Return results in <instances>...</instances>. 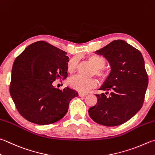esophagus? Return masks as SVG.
I'll return each mask as SVG.
<instances>
[{"label": "esophagus", "mask_w": 155, "mask_h": 155, "mask_svg": "<svg viewBox=\"0 0 155 155\" xmlns=\"http://www.w3.org/2000/svg\"><path fill=\"white\" fill-rule=\"evenodd\" d=\"M78 95L80 96H85L87 95L86 93H81V92H79L78 93Z\"/></svg>", "instance_id": "34e87169"}]
</instances>
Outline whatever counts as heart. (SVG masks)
<instances>
[{
    "instance_id": "heart-1",
    "label": "heart",
    "mask_w": 155,
    "mask_h": 155,
    "mask_svg": "<svg viewBox=\"0 0 155 155\" xmlns=\"http://www.w3.org/2000/svg\"><path fill=\"white\" fill-rule=\"evenodd\" d=\"M87 61L94 66L93 74H95L101 80H107L109 77V71L104 67L106 65L104 58L98 55L92 54L86 57ZM78 66V59L76 57L70 59L68 63V70L69 73L75 71ZM68 86L71 88L81 92H86L87 90L93 88L97 85V80L95 78L86 79L80 76H74L69 78L68 81Z\"/></svg>"
}]
</instances>
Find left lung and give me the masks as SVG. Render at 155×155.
Returning a JSON list of instances; mask_svg holds the SVG:
<instances>
[{"label":"left lung","instance_id":"1","mask_svg":"<svg viewBox=\"0 0 155 155\" xmlns=\"http://www.w3.org/2000/svg\"><path fill=\"white\" fill-rule=\"evenodd\" d=\"M96 54L103 55L111 68L100 88L106 93L96 94L97 103L88 113L96 123L105 126L124 124L141 109L148 78L140 51L122 40H114Z\"/></svg>","mask_w":155,"mask_h":155}]
</instances>
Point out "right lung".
<instances>
[{"instance_id": "add662e5", "label": "right lung", "mask_w": 155, "mask_h": 155, "mask_svg": "<svg viewBox=\"0 0 155 155\" xmlns=\"http://www.w3.org/2000/svg\"><path fill=\"white\" fill-rule=\"evenodd\" d=\"M67 52L45 41L29 45L15 60L10 94L20 115L38 125L60 120L68 110L69 101L78 96L69 87L56 88L52 82L68 77Z\"/></svg>"}]
</instances>
